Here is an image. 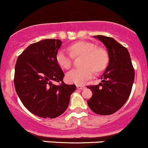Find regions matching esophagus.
<instances>
[{"instance_id": "34e87169", "label": "esophagus", "mask_w": 148, "mask_h": 148, "mask_svg": "<svg viewBox=\"0 0 148 148\" xmlns=\"http://www.w3.org/2000/svg\"><path fill=\"white\" fill-rule=\"evenodd\" d=\"M77 88L78 90H83L85 88V85H77Z\"/></svg>"}]
</instances>
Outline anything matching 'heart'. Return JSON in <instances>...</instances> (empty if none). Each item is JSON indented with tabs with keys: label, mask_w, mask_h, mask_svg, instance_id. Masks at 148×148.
I'll return each mask as SVG.
<instances>
[{
	"label": "heart",
	"mask_w": 148,
	"mask_h": 148,
	"mask_svg": "<svg viewBox=\"0 0 148 148\" xmlns=\"http://www.w3.org/2000/svg\"><path fill=\"white\" fill-rule=\"evenodd\" d=\"M68 51L69 53L65 51H58L56 56L57 63L63 69L68 70L71 68L73 57L82 56L80 59L82 67L71 70L65 76L67 81L71 83L83 84L92 77L94 71L100 72L108 64L107 51L102 48H96L92 42L79 41L71 45Z\"/></svg>",
	"instance_id": "heart-1"
}]
</instances>
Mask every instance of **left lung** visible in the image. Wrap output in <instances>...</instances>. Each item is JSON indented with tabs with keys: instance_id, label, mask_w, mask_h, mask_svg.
<instances>
[{
	"instance_id": "obj_1",
	"label": "left lung",
	"mask_w": 148,
	"mask_h": 148,
	"mask_svg": "<svg viewBox=\"0 0 148 148\" xmlns=\"http://www.w3.org/2000/svg\"><path fill=\"white\" fill-rule=\"evenodd\" d=\"M95 38L107 48L109 64L101 77L102 83L87 86L92 92L88 105L96 114L111 115L123 107L130 96L135 69L125 47L112 38L104 36H95Z\"/></svg>"
}]
</instances>
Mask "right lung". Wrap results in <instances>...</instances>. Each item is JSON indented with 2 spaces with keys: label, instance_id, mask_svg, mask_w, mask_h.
Segmentation results:
<instances>
[{
  "label": "right lung",
  "instance_id": "right-lung-1",
  "mask_svg": "<svg viewBox=\"0 0 148 148\" xmlns=\"http://www.w3.org/2000/svg\"><path fill=\"white\" fill-rule=\"evenodd\" d=\"M61 44L59 39L31 44L18 56L15 66L18 97L30 112L40 118H55L63 114L76 89L75 85L63 81L65 75L56 60Z\"/></svg>",
  "mask_w": 148,
  "mask_h": 148
}]
</instances>
